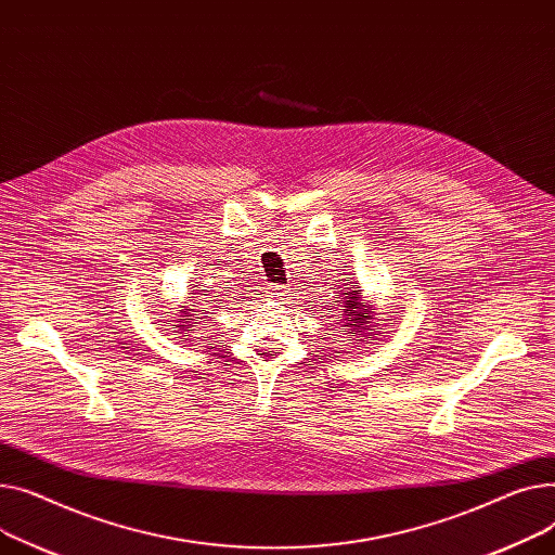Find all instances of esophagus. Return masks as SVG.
<instances>
[{"label":"esophagus","instance_id":"1","mask_svg":"<svg viewBox=\"0 0 555 555\" xmlns=\"http://www.w3.org/2000/svg\"><path fill=\"white\" fill-rule=\"evenodd\" d=\"M280 293H282V288H280V286H275V284H269V296H271V298H278Z\"/></svg>","mask_w":555,"mask_h":555}]
</instances>
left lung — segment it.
<instances>
[{"mask_svg": "<svg viewBox=\"0 0 555 555\" xmlns=\"http://www.w3.org/2000/svg\"><path fill=\"white\" fill-rule=\"evenodd\" d=\"M361 291L363 288L358 286V282H351L347 286V291L338 300L340 302V320L336 322L338 327L347 330L351 340H358L356 347H361V343H367L365 338H370V336H378L376 330L380 322L376 307L372 305V300H363Z\"/></svg>", "mask_w": 555, "mask_h": 555, "instance_id": "1", "label": "left lung"}]
</instances>
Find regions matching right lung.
I'll use <instances>...</instances> for the list:
<instances>
[{"label": "right lung", "mask_w": 555, "mask_h": 555, "mask_svg": "<svg viewBox=\"0 0 555 555\" xmlns=\"http://www.w3.org/2000/svg\"><path fill=\"white\" fill-rule=\"evenodd\" d=\"M202 296H208L206 293V288H197L192 293V298H197V300H192L194 305H179V311L175 313V318H170L168 320V327L172 330V334L175 336H190V334H194V332H199L197 327H199V322H197V315H199V309H194L197 305H202L198 302L199 299L203 302H206ZM185 340V338H183Z\"/></svg>", "instance_id": "add662e5"}]
</instances>
